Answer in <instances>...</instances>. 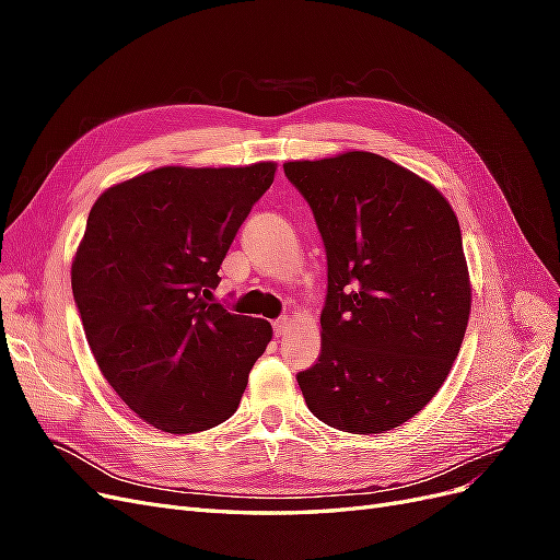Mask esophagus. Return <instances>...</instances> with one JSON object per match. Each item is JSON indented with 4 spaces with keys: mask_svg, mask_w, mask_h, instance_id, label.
I'll list each match as a JSON object with an SVG mask.
<instances>
[{
    "mask_svg": "<svg viewBox=\"0 0 560 560\" xmlns=\"http://www.w3.org/2000/svg\"><path fill=\"white\" fill-rule=\"evenodd\" d=\"M290 327H292V319H290V317H280V319H276V322H273V331H276V336H284L287 331H290Z\"/></svg>",
    "mask_w": 560,
    "mask_h": 560,
    "instance_id": "esophagus-1",
    "label": "esophagus"
}]
</instances>
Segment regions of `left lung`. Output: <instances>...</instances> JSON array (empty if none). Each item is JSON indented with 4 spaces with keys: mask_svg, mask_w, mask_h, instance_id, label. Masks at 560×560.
<instances>
[{
    "mask_svg": "<svg viewBox=\"0 0 560 560\" xmlns=\"http://www.w3.org/2000/svg\"><path fill=\"white\" fill-rule=\"evenodd\" d=\"M327 252L322 352L296 381L315 418L378 434L422 411L469 319L463 235L448 200L369 151L284 163Z\"/></svg>",
    "mask_w": 560,
    "mask_h": 560,
    "instance_id": "left-lung-1",
    "label": "left lung"
}]
</instances>
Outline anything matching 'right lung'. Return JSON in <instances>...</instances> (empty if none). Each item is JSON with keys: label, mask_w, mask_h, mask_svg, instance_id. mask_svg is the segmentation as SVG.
<instances>
[{"label": "right lung", "mask_w": 560, "mask_h": 560, "mask_svg": "<svg viewBox=\"0 0 560 560\" xmlns=\"http://www.w3.org/2000/svg\"><path fill=\"white\" fill-rule=\"evenodd\" d=\"M276 163L159 167L95 200L72 292L107 383L151 428L210 430L233 416L273 329L210 303L219 266Z\"/></svg>", "instance_id": "add662e5"}]
</instances>
